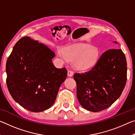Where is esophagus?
I'll return each instance as SVG.
<instances>
[{
	"label": "esophagus",
	"instance_id": "1",
	"mask_svg": "<svg viewBox=\"0 0 135 135\" xmlns=\"http://www.w3.org/2000/svg\"><path fill=\"white\" fill-rule=\"evenodd\" d=\"M67 74L69 77H71V76H73V71L71 70H68Z\"/></svg>",
	"mask_w": 135,
	"mask_h": 135
}]
</instances>
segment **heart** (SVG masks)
<instances>
[{"label": "heart", "mask_w": 135, "mask_h": 135, "mask_svg": "<svg viewBox=\"0 0 135 135\" xmlns=\"http://www.w3.org/2000/svg\"><path fill=\"white\" fill-rule=\"evenodd\" d=\"M58 55L66 60L74 61V67L77 70L88 69L94 65L99 56L98 48L88 45H72L65 47L62 51L59 50Z\"/></svg>", "instance_id": "heart-1"}]
</instances>
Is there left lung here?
I'll list each match as a JSON object with an SVG mask.
<instances>
[{"label":"left lung","instance_id":"8db88e82","mask_svg":"<svg viewBox=\"0 0 135 135\" xmlns=\"http://www.w3.org/2000/svg\"><path fill=\"white\" fill-rule=\"evenodd\" d=\"M74 79L81 105L92 112L104 110L120 97L126 83L125 55L120 49H109L102 54L92 69L75 73Z\"/></svg>","mask_w":135,"mask_h":135}]
</instances>
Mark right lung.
I'll use <instances>...</instances> for the list:
<instances>
[{"instance_id": "obj_1", "label": "right lung", "mask_w": 135, "mask_h": 135, "mask_svg": "<svg viewBox=\"0 0 135 135\" xmlns=\"http://www.w3.org/2000/svg\"><path fill=\"white\" fill-rule=\"evenodd\" d=\"M55 56L30 37H22L13 46L6 62V84L13 99L27 110L38 113L54 104L67 75L65 68H57L52 62Z\"/></svg>"}]
</instances>
